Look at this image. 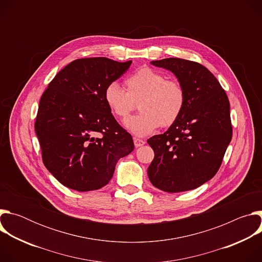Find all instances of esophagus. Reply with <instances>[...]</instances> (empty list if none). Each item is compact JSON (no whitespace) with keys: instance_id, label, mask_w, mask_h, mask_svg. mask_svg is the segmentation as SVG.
<instances>
[{"instance_id":"obj_1","label":"esophagus","mask_w":262,"mask_h":262,"mask_svg":"<svg viewBox=\"0 0 262 262\" xmlns=\"http://www.w3.org/2000/svg\"><path fill=\"white\" fill-rule=\"evenodd\" d=\"M145 143H146V142H145L144 140H141V139H137V138H135V139H134V144H135V147H136V148L143 146Z\"/></svg>"}]
</instances>
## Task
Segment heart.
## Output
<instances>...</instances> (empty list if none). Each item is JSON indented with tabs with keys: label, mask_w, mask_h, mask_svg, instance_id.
I'll use <instances>...</instances> for the list:
<instances>
[{
	"label": "heart",
	"mask_w": 262,
	"mask_h": 262,
	"mask_svg": "<svg viewBox=\"0 0 262 262\" xmlns=\"http://www.w3.org/2000/svg\"><path fill=\"white\" fill-rule=\"evenodd\" d=\"M126 92L115 82L108 84L103 99L111 113L124 119L139 102L141 113L124 121V126L137 137L154 133L160 125L175 123L185 104V90L177 81L167 80L163 73L149 67L138 69L125 80Z\"/></svg>",
	"instance_id": "heart-1"
}]
</instances>
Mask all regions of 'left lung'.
<instances>
[{
    "instance_id": "1",
    "label": "left lung",
    "mask_w": 262,
    "mask_h": 262,
    "mask_svg": "<svg viewBox=\"0 0 262 262\" xmlns=\"http://www.w3.org/2000/svg\"><path fill=\"white\" fill-rule=\"evenodd\" d=\"M150 63L177 78L185 90V104L166 133L147 141L155 151L149 180L168 193L197 189L215 175L231 141L228 97L213 74L197 62L167 58Z\"/></svg>"
}]
</instances>
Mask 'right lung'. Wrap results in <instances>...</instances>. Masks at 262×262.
<instances>
[{
    "instance_id": "add662e5",
    "label": "right lung",
    "mask_w": 262,
    "mask_h": 262,
    "mask_svg": "<svg viewBox=\"0 0 262 262\" xmlns=\"http://www.w3.org/2000/svg\"><path fill=\"white\" fill-rule=\"evenodd\" d=\"M130 64L104 57L74 60L57 73L40 98L35 132L43 164L71 190L102 188L119 159L134 150L132 136L103 99L105 87Z\"/></svg>"
}]
</instances>
